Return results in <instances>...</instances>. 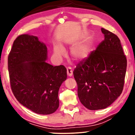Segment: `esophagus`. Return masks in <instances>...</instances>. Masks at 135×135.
Returning <instances> with one entry per match:
<instances>
[{
  "label": "esophagus",
  "mask_w": 135,
  "mask_h": 135,
  "mask_svg": "<svg viewBox=\"0 0 135 135\" xmlns=\"http://www.w3.org/2000/svg\"><path fill=\"white\" fill-rule=\"evenodd\" d=\"M67 74L69 77H72L73 75V71L70 67L67 68Z\"/></svg>",
  "instance_id": "1"
}]
</instances>
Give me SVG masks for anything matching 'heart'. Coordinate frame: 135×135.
<instances>
[{
	"instance_id": "1",
	"label": "heart",
	"mask_w": 135,
	"mask_h": 135,
	"mask_svg": "<svg viewBox=\"0 0 135 135\" xmlns=\"http://www.w3.org/2000/svg\"><path fill=\"white\" fill-rule=\"evenodd\" d=\"M82 37L80 36L73 40V45L74 46L71 50V56L75 61H82L86 60L91 55L93 49L94 42L91 37H86L80 40ZM55 56L58 58H62L66 55L65 50L61 45L56 44L53 48Z\"/></svg>"
}]
</instances>
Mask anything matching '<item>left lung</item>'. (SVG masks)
Returning a JSON list of instances; mask_svg holds the SVG:
<instances>
[{"instance_id":"left-lung-1","label":"left lung","mask_w":135,"mask_h":135,"mask_svg":"<svg viewBox=\"0 0 135 135\" xmlns=\"http://www.w3.org/2000/svg\"><path fill=\"white\" fill-rule=\"evenodd\" d=\"M101 31L104 40L73 72L81 103L93 110L108 108L121 95L127 69L119 37L104 28Z\"/></svg>"}]
</instances>
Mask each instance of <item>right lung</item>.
I'll return each instance as SVG.
<instances>
[{
	"label": "right lung",
	"instance_id": "obj_1",
	"mask_svg": "<svg viewBox=\"0 0 135 135\" xmlns=\"http://www.w3.org/2000/svg\"><path fill=\"white\" fill-rule=\"evenodd\" d=\"M47 46L37 36L23 34L15 40L8 58L13 93L35 113L52 114L59 107L58 91L67 79L64 66L47 63Z\"/></svg>",
	"mask_w": 135,
	"mask_h": 135
}]
</instances>
